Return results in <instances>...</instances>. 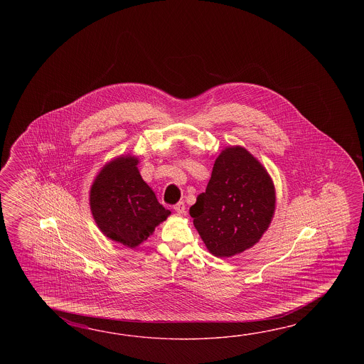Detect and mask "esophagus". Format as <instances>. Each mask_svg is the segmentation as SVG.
<instances>
[{
  "instance_id": "obj_1",
  "label": "esophagus",
  "mask_w": 364,
  "mask_h": 364,
  "mask_svg": "<svg viewBox=\"0 0 364 364\" xmlns=\"http://www.w3.org/2000/svg\"><path fill=\"white\" fill-rule=\"evenodd\" d=\"M174 210L178 213V215H185L186 213V205L183 201H179L176 205H174Z\"/></svg>"
}]
</instances>
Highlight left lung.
<instances>
[{"mask_svg": "<svg viewBox=\"0 0 364 364\" xmlns=\"http://www.w3.org/2000/svg\"><path fill=\"white\" fill-rule=\"evenodd\" d=\"M274 209L276 188L263 164L246 148L230 146L217 156L190 216L212 255L232 257L255 246Z\"/></svg>", "mask_w": 364, "mask_h": 364, "instance_id": "obj_1", "label": "left lung"}]
</instances>
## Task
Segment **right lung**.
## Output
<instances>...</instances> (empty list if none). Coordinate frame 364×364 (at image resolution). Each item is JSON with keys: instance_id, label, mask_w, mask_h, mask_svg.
<instances>
[{"instance_id": "right-lung-1", "label": "right lung", "mask_w": 364, "mask_h": 364, "mask_svg": "<svg viewBox=\"0 0 364 364\" xmlns=\"http://www.w3.org/2000/svg\"><path fill=\"white\" fill-rule=\"evenodd\" d=\"M138 164L136 156H117L101 168L90 190V208L100 232L129 248L147 240L171 213L143 181Z\"/></svg>"}]
</instances>
